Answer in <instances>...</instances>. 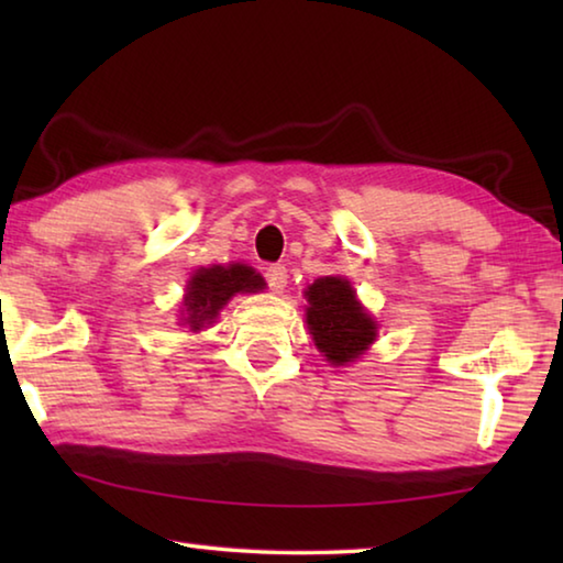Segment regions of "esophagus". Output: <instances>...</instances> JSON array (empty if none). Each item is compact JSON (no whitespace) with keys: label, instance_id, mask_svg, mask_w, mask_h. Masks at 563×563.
I'll return each mask as SVG.
<instances>
[{"label":"esophagus","instance_id":"1","mask_svg":"<svg viewBox=\"0 0 563 563\" xmlns=\"http://www.w3.org/2000/svg\"><path fill=\"white\" fill-rule=\"evenodd\" d=\"M265 280H268L271 290H275V292H283L285 283H288V268H285V265H280V263L271 265V268L265 271Z\"/></svg>","mask_w":563,"mask_h":563}]
</instances>
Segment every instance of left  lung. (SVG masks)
Segmentation results:
<instances>
[{
  "instance_id": "1",
  "label": "left lung",
  "mask_w": 563,
  "mask_h": 563,
  "mask_svg": "<svg viewBox=\"0 0 563 563\" xmlns=\"http://www.w3.org/2000/svg\"><path fill=\"white\" fill-rule=\"evenodd\" d=\"M308 328L318 350L332 365L360 357L375 340L373 318L362 310L345 278H320L308 288Z\"/></svg>"
}]
</instances>
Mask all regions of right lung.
<instances>
[{
    "instance_id": "1",
    "label": "right lung",
    "mask_w": 563,
    "mask_h": 563,
    "mask_svg": "<svg viewBox=\"0 0 563 563\" xmlns=\"http://www.w3.org/2000/svg\"><path fill=\"white\" fill-rule=\"evenodd\" d=\"M263 278L247 265H213V268H201L194 278L188 280L186 292V310H184V325L190 330H201L208 325L223 305L233 298L235 292H255L263 288Z\"/></svg>"
}]
</instances>
